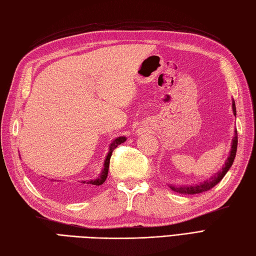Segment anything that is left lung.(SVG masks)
<instances>
[{
	"label": "left lung",
	"mask_w": 256,
	"mask_h": 256,
	"mask_svg": "<svg viewBox=\"0 0 256 256\" xmlns=\"http://www.w3.org/2000/svg\"><path fill=\"white\" fill-rule=\"evenodd\" d=\"M232 112L234 115H236V104H234V100H232ZM236 146H238V132H236V129H234V136L232 138V148L229 151L228 158L226 160L225 164L222 165V170L217 172L214 176H212L210 178L206 179L205 182H200V184H182V186H174V184H168L170 188L174 191L182 193V194H196V193H202L205 191H208L210 189L215 186L220 180L225 177L227 172L229 170V168L232 166L234 160L236 158Z\"/></svg>",
	"instance_id": "1"
}]
</instances>
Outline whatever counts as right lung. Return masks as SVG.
<instances>
[{"mask_svg":"<svg viewBox=\"0 0 256 256\" xmlns=\"http://www.w3.org/2000/svg\"><path fill=\"white\" fill-rule=\"evenodd\" d=\"M127 140V138L126 136H118V138H116L115 140H113V142L110 143V148H108V155H106V158H105V160H104V164H103V170H102V172H101V174H100V176L98 177V178H96V179H90V180H80V182H78L79 184H72V186H66V190L64 189L65 188V186H62V188L60 189V190H63L64 192H66V191H70L72 194H74V193H79L81 192V191H84L86 188H88V186H101L105 180H106V178H108V167H110V156H112V153H113V151L114 150L120 146V144H122V143H124V141ZM56 182V180H53V182ZM58 189V188H56Z\"/></svg>","mask_w":256,"mask_h":256,"instance_id":"1","label":"right lung"}]
</instances>
